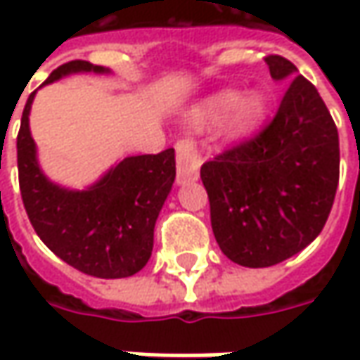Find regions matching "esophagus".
<instances>
[{"mask_svg": "<svg viewBox=\"0 0 360 360\" xmlns=\"http://www.w3.org/2000/svg\"><path fill=\"white\" fill-rule=\"evenodd\" d=\"M176 164H178V174H176L178 184L198 180L202 158L198 152V144L194 140H178L176 142Z\"/></svg>", "mask_w": 360, "mask_h": 360, "instance_id": "obj_1", "label": "esophagus"}]
</instances>
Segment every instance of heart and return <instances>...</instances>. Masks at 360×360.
<instances>
[{
    "label": "heart",
    "mask_w": 360,
    "mask_h": 360,
    "mask_svg": "<svg viewBox=\"0 0 360 360\" xmlns=\"http://www.w3.org/2000/svg\"><path fill=\"white\" fill-rule=\"evenodd\" d=\"M264 114V100L260 94H244L238 96L236 91H222L200 105L194 114L192 122L196 126L214 124L224 116H229V128L234 134H246L255 130V126L262 120Z\"/></svg>",
    "instance_id": "obj_1"
}]
</instances>
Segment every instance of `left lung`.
<instances>
[{
  "label": "left lung",
  "mask_w": 360,
  "mask_h": 360,
  "mask_svg": "<svg viewBox=\"0 0 360 360\" xmlns=\"http://www.w3.org/2000/svg\"><path fill=\"white\" fill-rule=\"evenodd\" d=\"M264 62L286 84L274 118L200 168L216 242L248 269L307 248L325 226L339 186V131L323 98L286 58Z\"/></svg>",
  "instance_id": "left-lung-1"
}]
</instances>
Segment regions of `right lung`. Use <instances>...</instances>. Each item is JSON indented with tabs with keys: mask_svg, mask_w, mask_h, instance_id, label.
<instances>
[{
	"mask_svg": "<svg viewBox=\"0 0 360 360\" xmlns=\"http://www.w3.org/2000/svg\"><path fill=\"white\" fill-rule=\"evenodd\" d=\"M74 72H108L74 60L53 70L46 84ZM30 94L18 134L21 200L41 242L63 262L98 278H126L142 270L152 255L154 224L176 178L174 148L130 156L84 192L51 184L35 160L30 134Z\"/></svg>",
	"mask_w": 360,
	"mask_h": 360,
	"instance_id": "obj_1",
	"label": "right lung"
}]
</instances>
